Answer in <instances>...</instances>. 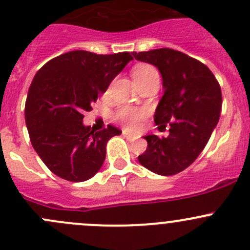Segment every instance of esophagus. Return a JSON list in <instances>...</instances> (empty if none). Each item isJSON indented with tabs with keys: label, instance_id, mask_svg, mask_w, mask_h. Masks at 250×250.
<instances>
[{
	"label": "esophagus",
	"instance_id": "1",
	"mask_svg": "<svg viewBox=\"0 0 250 250\" xmlns=\"http://www.w3.org/2000/svg\"><path fill=\"white\" fill-rule=\"evenodd\" d=\"M123 138H125V139H128V140H134L135 138L133 137L132 134H129V133H127V132H123Z\"/></svg>",
	"mask_w": 250,
	"mask_h": 250
}]
</instances>
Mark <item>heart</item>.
Wrapping results in <instances>:
<instances>
[{"mask_svg": "<svg viewBox=\"0 0 250 250\" xmlns=\"http://www.w3.org/2000/svg\"><path fill=\"white\" fill-rule=\"evenodd\" d=\"M132 74L138 85L142 83H145V82L152 81V79H159L160 81L159 72L154 67L150 66V64H138V66H135L133 68ZM118 117L123 122H125V125H127V127L129 129H137L143 120V113L133 111L130 108H122L118 112Z\"/></svg>", "mask_w": 250, "mask_h": 250, "instance_id": "heart-1", "label": "heart"}]
</instances>
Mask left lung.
<instances>
[{"label": "left lung", "instance_id": "1", "mask_svg": "<svg viewBox=\"0 0 250 250\" xmlns=\"http://www.w3.org/2000/svg\"><path fill=\"white\" fill-rule=\"evenodd\" d=\"M132 53L159 69L165 91L154 121L159 127L171 125L167 138L145 135L147 147L138 161L160 176L179 173L199 156L219 122L221 88L204 63L186 53L172 48Z\"/></svg>", "mask_w": 250, "mask_h": 250}]
</instances>
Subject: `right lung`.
I'll list each match as a JSON object with an SVG mask.
<instances>
[{
	"label": "right lung",
	"mask_w": 250,
	"mask_h": 250,
	"mask_svg": "<svg viewBox=\"0 0 250 250\" xmlns=\"http://www.w3.org/2000/svg\"><path fill=\"white\" fill-rule=\"evenodd\" d=\"M133 57L128 52L96 55L77 50L43 64L34 77L25 103V123L34 150L52 173L71 182L95 176L106 144L121 130L95 132L83 123L84 111L107 90Z\"/></svg>",
	"instance_id": "1"
}]
</instances>
